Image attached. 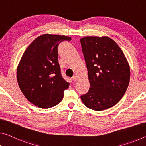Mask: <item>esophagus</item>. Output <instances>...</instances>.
Here are the masks:
<instances>
[{
    "instance_id": "esophagus-1",
    "label": "esophagus",
    "mask_w": 146,
    "mask_h": 146,
    "mask_svg": "<svg viewBox=\"0 0 146 146\" xmlns=\"http://www.w3.org/2000/svg\"><path fill=\"white\" fill-rule=\"evenodd\" d=\"M78 76H74V77L72 78V80H73V81L74 82H76V81L78 80Z\"/></svg>"
}]
</instances>
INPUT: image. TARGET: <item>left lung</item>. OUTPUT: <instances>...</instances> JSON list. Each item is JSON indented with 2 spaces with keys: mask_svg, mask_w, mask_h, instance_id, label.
<instances>
[{
  "mask_svg": "<svg viewBox=\"0 0 146 146\" xmlns=\"http://www.w3.org/2000/svg\"><path fill=\"white\" fill-rule=\"evenodd\" d=\"M90 87L81 96L83 103L95 111L110 108L121 99L129 86L131 70L117 43L108 36L80 39Z\"/></svg>",
  "mask_w": 146,
  "mask_h": 146,
  "instance_id": "8db88e82",
  "label": "left lung"
}]
</instances>
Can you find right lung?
<instances>
[{"label": "right lung", "mask_w": 146, "mask_h": 146, "mask_svg": "<svg viewBox=\"0 0 146 146\" xmlns=\"http://www.w3.org/2000/svg\"><path fill=\"white\" fill-rule=\"evenodd\" d=\"M71 38L44 34L36 38L25 51L17 68L20 89L29 102L41 108H50L63 98L69 84L60 74L57 47Z\"/></svg>", "instance_id": "right-lung-1"}]
</instances>
